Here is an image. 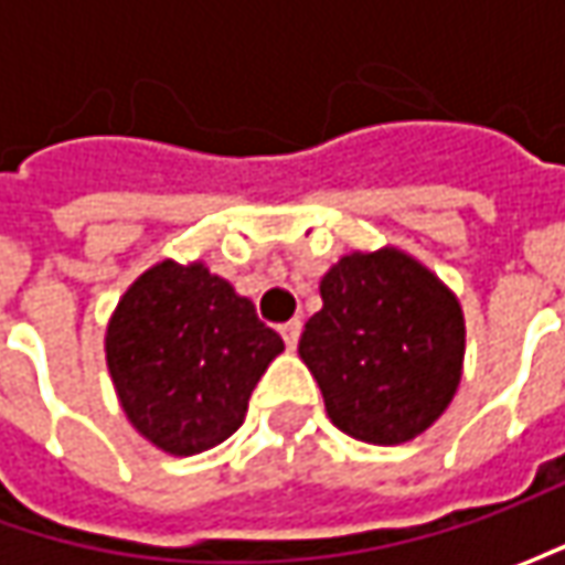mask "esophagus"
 I'll return each mask as SVG.
<instances>
[{
    "mask_svg": "<svg viewBox=\"0 0 565 565\" xmlns=\"http://www.w3.org/2000/svg\"><path fill=\"white\" fill-rule=\"evenodd\" d=\"M279 333H282V339H286V345L295 349V345H298V337H301V320L295 317V320H289V323H282V327H279Z\"/></svg>",
    "mask_w": 565,
    "mask_h": 565,
    "instance_id": "34e87169",
    "label": "esophagus"
}]
</instances>
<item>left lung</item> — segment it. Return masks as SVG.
Returning a JSON list of instances; mask_svg holds the SVG:
<instances>
[{
    "instance_id": "1",
    "label": "left lung",
    "mask_w": 565,
    "mask_h": 565,
    "mask_svg": "<svg viewBox=\"0 0 565 565\" xmlns=\"http://www.w3.org/2000/svg\"><path fill=\"white\" fill-rule=\"evenodd\" d=\"M323 308L298 342L342 434L396 446L446 412L462 380L456 295L396 248L345 254L320 279Z\"/></svg>"
}]
</instances>
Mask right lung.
I'll list each match as a JSON object with an SVG mask.
<instances>
[{
	"label": "right lung",
	"mask_w": 565,
	"mask_h": 565,
	"mask_svg": "<svg viewBox=\"0 0 565 565\" xmlns=\"http://www.w3.org/2000/svg\"><path fill=\"white\" fill-rule=\"evenodd\" d=\"M279 352V333L204 264L163 260L141 273L106 330L121 408L169 456H194L232 437Z\"/></svg>",
	"instance_id": "obj_1"
}]
</instances>
